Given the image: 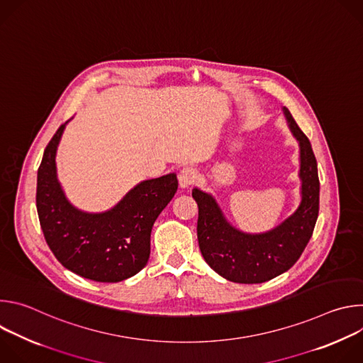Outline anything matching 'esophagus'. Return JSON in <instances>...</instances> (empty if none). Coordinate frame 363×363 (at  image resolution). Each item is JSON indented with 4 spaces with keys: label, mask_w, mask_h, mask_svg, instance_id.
<instances>
[{
    "label": "esophagus",
    "mask_w": 363,
    "mask_h": 363,
    "mask_svg": "<svg viewBox=\"0 0 363 363\" xmlns=\"http://www.w3.org/2000/svg\"><path fill=\"white\" fill-rule=\"evenodd\" d=\"M178 179H179V185L182 188H189L192 186L196 179H198V172L195 168L192 167H186V168H182L179 175H178Z\"/></svg>",
    "instance_id": "esophagus-1"
}]
</instances>
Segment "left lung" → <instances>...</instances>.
<instances>
[{
    "label": "left lung",
    "mask_w": 363,
    "mask_h": 363,
    "mask_svg": "<svg viewBox=\"0 0 363 363\" xmlns=\"http://www.w3.org/2000/svg\"><path fill=\"white\" fill-rule=\"evenodd\" d=\"M283 111L300 145L301 202L293 216L269 233L245 234L225 221L211 195L192 189L198 203L196 235L203 260L216 273L234 283H264L293 267L312 237L319 216L320 185L312 145L289 109Z\"/></svg>",
    "instance_id": "obj_1"
}]
</instances>
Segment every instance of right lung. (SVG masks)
Returning a JSON list of instances; mask_svg holds the SVG:
<instances>
[{
    "label": "right lung",
    "instance_id": "add662e5",
    "mask_svg": "<svg viewBox=\"0 0 363 363\" xmlns=\"http://www.w3.org/2000/svg\"><path fill=\"white\" fill-rule=\"evenodd\" d=\"M66 123L45 146L37 174V213L44 238L57 260L83 279L118 283L139 273L150 254V231L178 189L168 174L143 181L101 214L76 210L56 175V150Z\"/></svg>",
    "mask_w": 363,
    "mask_h": 363
}]
</instances>
